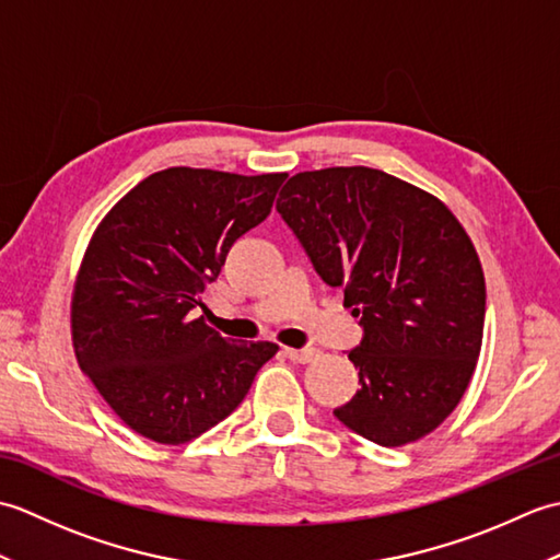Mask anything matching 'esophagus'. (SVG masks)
<instances>
[{
  "instance_id": "1",
  "label": "esophagus",
  "mask_w": 560,
  "mask_h": 560,
  "mask_svg": "<svg viewBox=\"0 0 560 560\" xmlns=\"http://www.w3.org/2000/svg\"><path fill=\"white\" fill-rule=\"evenodd\" d=\"M283 353H287L293 363H307L313 361L315 349H283Z\"/></svg>"
}]
</instances>
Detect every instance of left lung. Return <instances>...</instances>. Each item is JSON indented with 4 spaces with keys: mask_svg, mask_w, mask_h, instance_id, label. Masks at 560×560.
<instances>
[{
    "mask_svg": "<svg viewBox=\"0 0 560 560\" xmlns=\"http://www.w3.org/2000/svg\"><path fill=\"white\" fill-rule=\"evenodd\" d=\"M277 211L361 317L363 339L349 351L361 389L337 419L383 447L435 431L483 339V271L459 221L433 195L365 165L293 175Z\"/></svg>",
    "mask_w": 560,
    "mask_h": 560,
    "instance_id": "obj_1",
    "label": "left lung"
}]
</instances>
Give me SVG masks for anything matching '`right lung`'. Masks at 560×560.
<instances>
[{"label":"right lung","instance_id":"obj_1","mask_svg":"<svg viewBox=\"0 0 560 560\" xmlns=\"http://www.w3.org/2000/svg\"><path fill=\"white\" fill-rule=\"evenodd\" d=\"M287 173L168 168L101 221L83 255L71 337L81 371L120 419L180 445L235 411L271 341L223 339L192 317L237 237L269 217Z\"/></svg>","mask_w":560,"mask_h":560}]
</instances>
